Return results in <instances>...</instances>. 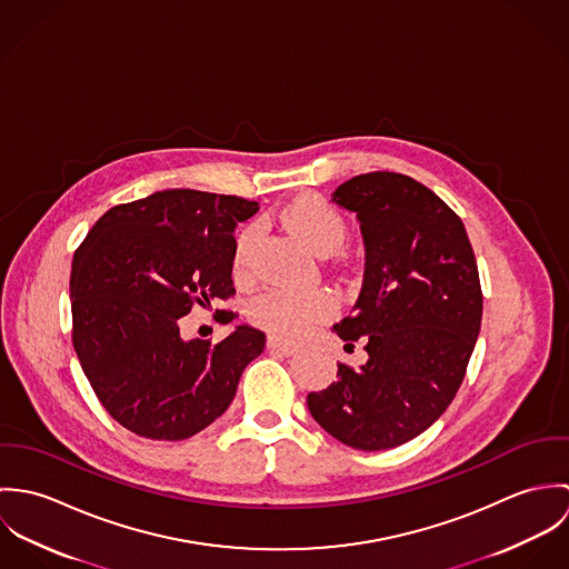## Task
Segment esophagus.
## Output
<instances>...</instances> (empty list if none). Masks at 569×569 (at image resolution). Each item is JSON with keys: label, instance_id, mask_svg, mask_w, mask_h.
Returning <instances> with one entry per match:
<instances>
[{"label": "esophagus", "instance_id": "34e87169", "mask_svg": "<svg viewBox=\"0 0 569 569\" xmlns=\"http://www.w3.org/2000/svg\"><path fill=\"white\" fill-rule=\"evenodd\" d=\"M267 348L269 350H273V352H282V355H296L298 352V343H293V341H289V339H282V337H278V335H269L267 337Z\"/></svg>", "mask_w": 569, "mask_h": 569}]
</instances>
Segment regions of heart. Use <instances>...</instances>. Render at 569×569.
I'll return each instance as SVG.
<instances>
[{
	"label": "heart",
	"mask_w": 569,
	"mask_h": 569,
	"mask_svg": "<svg viewBox=\"0 0 569 569\" xmlns=\"http://www.w3.org/2000/svg\"><path fill=\"white\" fill-rule=\"evenodd\" d=\"M280 217L305 243L320 253L339 249L348 234V226L341 212L313 194L291 201L280 212ZM256 243L258 226L249 223L237 234L234 241L232 269L237 278L249 276ZM335 298L325 289L271 287L251 300L249 318L276 335L298 337L328 320L335 313Z\"/></svg>",
	"instance_id": "1"
}]
</instances>
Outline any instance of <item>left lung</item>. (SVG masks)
<instances>
[{
	"instance_id": "obj_1",
	"label": "left lung",
	"mask_w": 569,
	"mask_h": 569,
	"mask_svg": "<svg viewBox=\"0 0 569 569\" xmlns=\"http://www.w3.org/2000/svg\"><path fill=\"white\" fill-rule=\"evenodd\" d=\"M332 201L357 212L366 271L335 332L368 361L337 363L311 392V416L361 451L399 447L433 425L462 386L482 325V287L460 217L416 179L377 170L343 181Z\"/></svg>"
}]
</instances>
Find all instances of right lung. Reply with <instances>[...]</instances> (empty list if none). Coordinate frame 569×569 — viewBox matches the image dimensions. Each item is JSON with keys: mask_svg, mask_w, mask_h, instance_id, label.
Listing matches in <instances>:
<instances>
[{"mask_svg": "<svg viewBox=\"0 0 569 569\" xmlns=\"http://www.w3.org/2000/svg\"><path fill=\"white\" fill-rule=\"evenodd\" d=\"M256 201L174 188L107 210L72 260V341L98 401L129 431L183 440L232 403L264 332L181 339L194 305L234 296V230ZM234 316V313H232Z\"/></svg>", "mask_w": 569, "mask_h": 569, "instance_id": "right-lung-1", "label": "right lung"}]
</instances>
